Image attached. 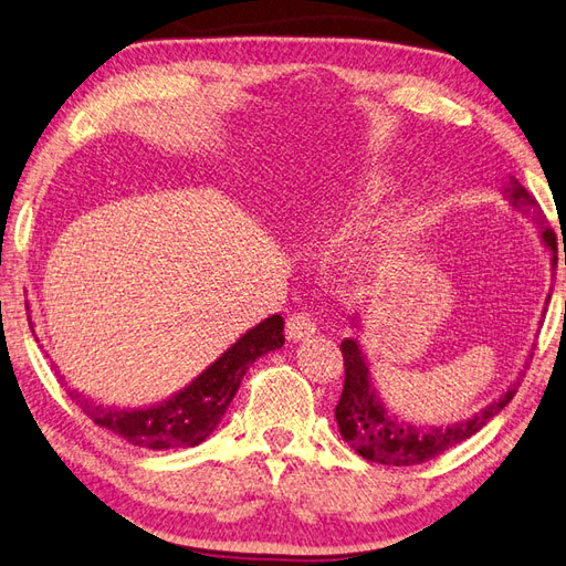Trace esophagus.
<instances>
[{"label":"esophagus","mask_w":566,"mask_h":566,"mask_svg":"<svg viewBox=\"0 0 566 566\" xmlns=\"http://www.w3.org/2000/svg\"><path fill=\"white\" fill-rule=\"evenodd\" d=\"M285 334L291 342H305V338L317 334V326L305 312H295V315H291L285 322Z\"/></svg>","instance_id":"esophagus-1"}]
</instances>
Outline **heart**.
Listing matches in <instances>:
<instances>
[{
  "mask_svg": "<svg viewBox=\"0 0 566 566\" xmlns=\"http://www.w3.org/2000/svg\"><path fill=\"white\" fill-rule=\"evenodd\" d=\"M370 193L373 179L350 177L329 184L307 210L310 228L322 234H344L348 228H354L358 218L363 216ZM366 259L368 254L360 256V261Z\"/></svg>",
  "mask_w": 566,
  "mask_h": 566,
  "instance_id": "b5f03b06",
  "label": "heart"
}]
</instances>
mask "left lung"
Here are the masks:
<instances>
[{
    "label": "left lung",
    "instance_id": "8db88e82",
    "mask_svg": "<svg viewBox=\"0 0 566 566\" xmlns=\"http://www.w3.org/2000/svg\"><path fill=\"white\" fill-rule=\"evenodd\" d=\"M504 196L511 203L513 210L525 212L531 216L537 228H539V242L552 254V269L557 263V244L555 234L549 228H545V216L539 210L537 200L525 191L518 184V179H509L504 186ZM549 300V295H547ZM545 312V310H543ZM354 329H358V317H350ZM342 354H344V368H346V380H344V392L336 405V423L338 433H342L344 441L356 450L360 458L380 464H395V468H405V464H421L436 455H443L446 450L460 446L474 436L480 429L492 421L496 413L504 409L509 401L516 395L521 385V375L513 380L504 392L496 399L489 401L486 407L474 413L470 419L453 421L446 426H413L405 419H397L392 411H387L382 399L378 395V387L370 375V363L366 350L358 344V338H344L342 342ZM533 358V354L528 356ZM525 358V360H528Z\"/></svg>",
    "mask_w": 566,
    "mask_h": 566
}]
</instances>
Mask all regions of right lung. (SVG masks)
I'll return each mask as SVG.
<instances>
[{"instance_id":"right-lung-1","label":"right lung","mask_w":566,"mask_h":566,"mask_svg":"<svg viewBox=\"0 0 566 566\" xmlns=\"http://www.w3.org/2000/svg\"><path fill=\"white\" fill-rule=\"evenodd\" d=\"M29 324L33 329L31 319ZM283 344V317L271 315L251 326L198 378L159 405L120 409L102 405L80 389H70V397L96 426L120 436L130 446L147 450L193 448L218 429L251 363Z\"/></svg>"}]
</instances>
